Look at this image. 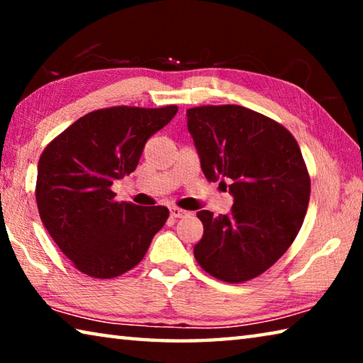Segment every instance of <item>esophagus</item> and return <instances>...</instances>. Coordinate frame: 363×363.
<instances>
[{
	"label": "esophagus",
	"instance_id": "obj_1",
	"mask_svg": "<svg viewBox=\"0 0 363 363\" xmlns=\"http://www.w3.org/2000/svg\"><path fill=\"white\" fill-rule=\"evenodd\" d=\"M169 213H171V216H173V218H184V216H187V214H189V211L182 210V208H177V206L171 208Z\"/></svg>",
	"mask_w": 363,
	"mask_h": 363
}]
</instances>
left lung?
I'll return each instance as SVG.
<instances>
[{
  "label": "left lung",
  "mask_w": 363,
  "mask_h": 363,
  "mask_svg": "<svg viewBox=\"0 0 363 363\" xmlns=\"http://www.w3.org/2000/svg\"><path fill=\"white\" fill-rule=\"evenodd\" d=\"M187 128L208 181L230 179L227 214L201 210L203 237L194 247L200 267L243 284L272 267L294 242L311 199V176L293 134L242 106L187 110Z\"/></svg>",
  "instance_id": "obj_1"
}]
</instances>
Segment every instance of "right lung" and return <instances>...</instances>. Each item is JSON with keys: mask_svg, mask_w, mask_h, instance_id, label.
Segmentation results:
<instances>
[{"mask_svg": "<svg viewBox=\"0 0 363 363\" xmlns=\"http://www.w3.org/2000/svg\"><path fill=\"white\" fill-rule=\"evenodd\" d=\"M176 112L177 106L94 110L43 150L35 187L41 223L79 272L120 277L143 261L167 223V206L116 201L112 184L136 169L147 139Z\"/></svg>", "mask_w": 363, "mask_h": 363, "instance_id": "obj_1", "label": "right lung"}]
</instances>
